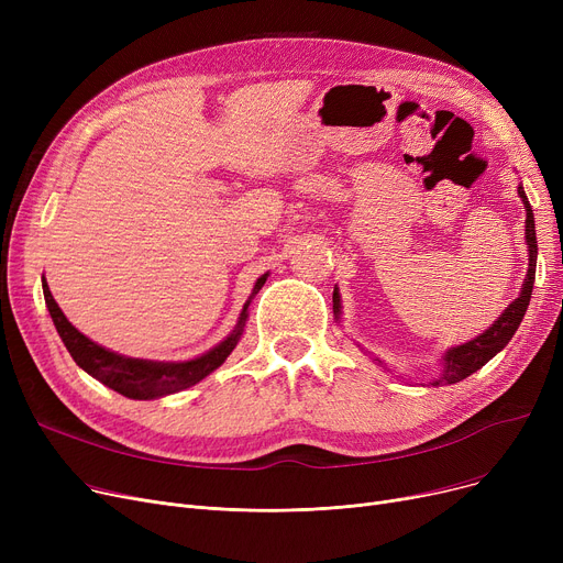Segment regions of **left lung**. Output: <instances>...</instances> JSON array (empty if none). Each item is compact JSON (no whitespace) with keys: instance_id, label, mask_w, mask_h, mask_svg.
Returning a JSON list of instances; mask_svg holds the SVG:
<instances>
[{"instance_id":"8db88e82","label":"left lung","mask_w":563,"mask_h":563,"mask_svg":"<svg viewBox=\"0 0 563 563\" xmlns=\"http://www.w3.org/2000/svg\"><path fill=\"white\" fill-rule=\"evenodd\" d=\"M518 196L522 198L525 205V240H527V251H529V269L525 276V283L520 287V297L516 301L509 303V308L497 317V321L493 327H488L482 335H477L475 340H470L465 344L452 346L445 351L442 356V372L435 380H431V386H452V383H459L463 378H467L470 374H475L477 369H482L493 356L505 349L509 344V340L514 338V333L518 331L520 321L527 312L529 299H531V289H534V276H537V255H539V246H537V228H534V212H531V205L525 196L522 185H518ZM340 291L335 287L333 291V312L335 319H340ZM380 363V361H378Z\"/></svg>"}]
</instances>
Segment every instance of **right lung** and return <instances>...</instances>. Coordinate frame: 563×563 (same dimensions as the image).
Returning <instances> with one entry per match:
<instances>
[{
    "label": "right lung",
    "mask_w": 563,
    "mask_h": 563,
    "mask_svg": "<svg viewBox=\"0 0 563 563\" xmlns=\"http://www.w3.org/2000/svg\"><path fill=\"white\" fill-rule=\"evenodd\" d=\"M266 276L269 274H264L255 280L253 294L244 303V310L240 314V321H236L234 331L214 349L202 353V356H198L194 361H185V363H159V361L128 358V356H121V353L109 351V349L96 344L93 340H88L84 333H79L73 327V323L66 319V314L62 312V308L56 306L47 283L43 285V294H45V303L52 314L56 333L62 335L73 361L86 374H91L93 378L104 383L107 388L115 390L123 397L159 399V397L175 395V393L196 386L198 380H202L207 374H212L217 367H221L225 363V358L230 356L232 349L236 346V342H240V338L244 333L246 319H249V306H251L255 294L262 289V285L266 283Z\"/></svg>",
    "instance_id": "right-lung-1"
}]
</instances>
